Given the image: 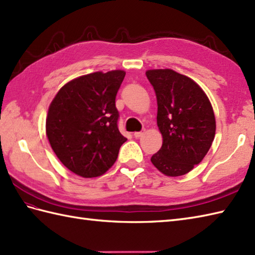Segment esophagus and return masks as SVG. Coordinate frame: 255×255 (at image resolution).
Instances as JSON below:
<instances>
[{"instance_id": "esophagus-1", "label": "esophagus", "mask_w": 255, "mask_h": 255, "mask_svg": "<svg viewBox=\"0 0 255 255\" xmlns=\"http://www.w3.org/2000/svg\"><path fill=\"white\" fill-rule=\"evenodd\" d=\"M144 134V130H142V131H136V132H133V136L136 137V138H140V137H142Z\"/></svg>"}]
</instances>
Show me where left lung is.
I'll return each mask as SVG.
<instances>
[{"label": "left lung", "instance_id": "obj_1", "mask_svg": "<svg viewBox=\"0 0 255 255\" xmlns=\"http://www.w3.org/2000/svg\"><path fill=\"white\" fill-rule=\"evenodd\" d=\"M153 86L163 137L161 149L151 162L167 176L188 173L202 162L214 141L216 121L205 92L192 79L171 69L148 70Z\"/></svg>", "mask_w": 255, "mask_h": 255}]
</instances>
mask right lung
Instances as JSON below:
<instances>
[{
  "instance_id": "obj_1",
  "label": "right lung",
  "mask_w": 255,
  "mask_h": 255,
  "mask_svg": "<svg viewBox=\"0 0 255 255\" xmlns=\"http://www.w3.org/2000/svg\"><path fill=\"white\" fill-rule=\"evenodd\" d=\"M126 72H94L70 81L52 100L46 132L62 164L82 177H96L115 163L126 141L118 130L116 95Z\"/></svg>"
}]
</instances>
